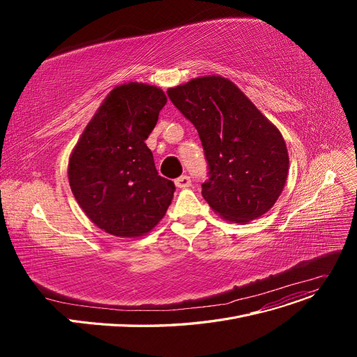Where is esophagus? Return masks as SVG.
Listing matches in <instances>:
<instances>
[{"label":"esophagus","instance_id":"1","mask_svg":"<svg viewBox=\"0 0 357 357\" xmlns=\"http://www.w3.org/2000/svg\"><path fill=\"white\" fill-rule=\"evenodd\" d=\"M191 182L192 181L188 175H182L178 179H175V185L178 186V188H188V186H191Z\"/></svg>","mask_w":357,"mask_h":357}]
</instances>
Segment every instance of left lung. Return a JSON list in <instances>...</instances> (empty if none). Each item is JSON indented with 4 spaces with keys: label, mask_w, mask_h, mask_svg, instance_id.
<instances>
[{
    "label": "left lung",
    "mask_w": 357,
    "mask_h": 357,
    "mask_svg": "<svg viewBox=\"0 0 357 357\" xmlns=\"http://www.w3.org/2000/svg\"><path fill=\"white\" fill-rule=\"evenodd\" d=\"M199 135L208 179L202 197L222 218L245 224L272 208L288 176L279 130L231 81L202 77L167 89Z\"/></svg>",
    "instance_id": "8db88e82"
}]
</instances>
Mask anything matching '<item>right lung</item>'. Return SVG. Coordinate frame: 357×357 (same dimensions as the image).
<instances>
[{
	"label": "right lung",
	"mask_w": 357,
	"mask_h": 357,
	"mask_svg": "<svg viewBox=\"0 0 357 357\" xmlns=\"http://www.w3.org/2000/svg\"><path fill=\"white\" fill-rule=\"evenodd\" d=\"M166 104L162 89L130 82L112 89L69 159V183L84 213L104 231L139 237L172 202L175 183L156 171L144 140Z\"/></svg>",
	"instance_id": "right-lung-1"
}]
</instances>
